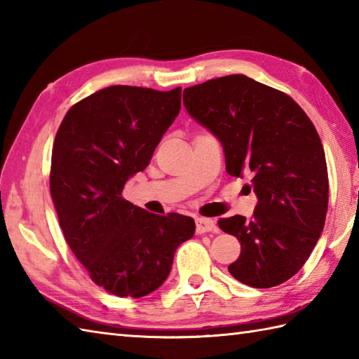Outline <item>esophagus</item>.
<instances>
[{
  "label": "esophagus",
  "mask_w": 359,
  "mask_h": 359,
  "mask_svg": "<svg viewBox=\"0 0 359 359\" xmlns=\"http://www.w3.org/2000/svg\"><path fill=\"white\" fill-rule=\"evenodd\" d=\"M216 230V222L211 219H205V217H197L196 219V231L202 234V233H210Z\"/></svg>",
  "instance_id": "esophagus-1"
}]
</instances>
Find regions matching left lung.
Returning <instances> with one entry per match:
<instances>
[{
    "mask_svg": "<svg viewBox=\"0 0 359 359\" xmlns=\"http://www.w3.org/2000/svg\"><path fill=\"white\" fill-rule=\"evenodd\" d=\"M184 104L222 143L226 172L253 175L259 202L251 219L217 220L241 242V256L228 271L255 288L288 280L313 251L329 205V174L315 125L292 97L242 74L187 88Z\"/></svg>",
    "mask_w": 359,
    "mask_h": 359,
    "instance_id": "1",
    "label": "left lung"
}]
</instances>
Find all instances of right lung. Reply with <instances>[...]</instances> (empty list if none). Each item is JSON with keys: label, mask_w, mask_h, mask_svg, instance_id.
Listing matches in <instances>:
<instances>
[{"label": "right lung", "mask_w": 359, "mask_h": 359, "mask_svg": "<svg viewBox=\"0 0 359 359\" xmlns=\"http://www.w3.org/2000/svg\"><path fill=\"white\" fill-rule=\"evenodd\" d=\"M182 88L109 86L66 112L52 148L50 197L67 245L98 287L142 297L163 284L193 238L188 216L152 215L121 197L180 111Z\"/></svg>", "instance_id": "add662e5"}]
</instances>
